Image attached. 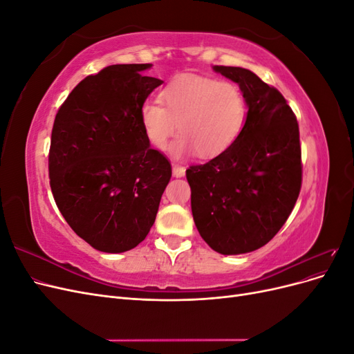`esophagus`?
I'll list each match as a JSON object with an SVG mask.
<instances>
[{
  "instance_id": "34e87169",
  "label": "esophagus",
  "mask_w": 354,
  "mask_h": 354,
  "mask_svg": "<svg viewBox=\"0 0 354 354\" xmlns=\"http://www.w3.org/2000/svg\"><path fill=\"white\" fill-rule=\"evenodd\" d=\"M173 176L174 177H185L186 176V168L185 167H181V165H177V164H174L173 165Z\"/></svg>"
}]
</instances>
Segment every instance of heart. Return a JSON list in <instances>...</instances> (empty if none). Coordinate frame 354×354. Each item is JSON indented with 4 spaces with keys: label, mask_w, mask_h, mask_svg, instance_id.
I'll return each mask as SVG.
<instances>
[{
    "label": "heart",
    "mask_w": 354,
    "mask_h": 354,
    "mask_svg": "<svg viewBox=\"0 0 354 354\" xmlns=\"http://www.w3.org/2000/svg\"><path fill=\"white\" fill-rule=\"evenodd\" d=\"M160 102H146L140 121L147 140L174 158L198 151L201 158H216L236 142L246 116V103L238 85L209 77L185 73L174 78L159 94Z\"/></svg>",
    "instance_id": "b5f03b06"
}]
</instances>
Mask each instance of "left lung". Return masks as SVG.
Here are the masks:
<instances>
[{
	"instance_id": "8db88e82",
	"label": "left lung",
	"mask_w": 354,
	"mask_h": 354,
	"mask_svg": "<svg viewBox=\"0 0 354 354\" xmlns=\"http://www.w3.org/2000/svg\"><path fill=\"white\" fill-rule=\"evenodd\" d=\"M236 82L246 103L239 137L226 152L186 177L202 239L223 255L261 248L291 214L301 189L297 118L283 95L248 69L212 66Z\"/></svg>"
}]
</instances>
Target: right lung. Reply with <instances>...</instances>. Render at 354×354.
I'll use <instances>...</instances> for the list:
<instances>
[{"label":"right lung","mask_w":354,"mask_h":354,"mask_svg":"<svg viewBox=\"0 0 354 354\" xmlns=\"http://www.w3.org/2000/svg\"><path fill=\"white\" fill-rule=\"evenodd\" d=\"M151 63L112 65L84 78L60 106L51 131L53 196L72 230L102 252L145 241L171 178L168 159L151 149L140 109L162 81Z\"/></svg>","instance_id":"obj_1"}]
</instances>
